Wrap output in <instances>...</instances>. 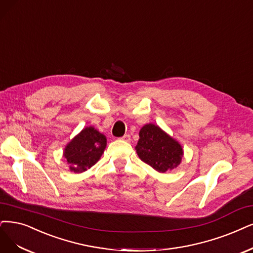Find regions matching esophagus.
Returning a JSON list of instances; mask_svg holds the SVG:
<instances>
[{
    "mask_svg": "<svg viewBox=\"0 0 253 253\" xmlns=\"http://www.w3.org/2000/svg\"><path fill=\"white\" fill-rule=\"evenodd\" d=\"M122 139L125 142H130V135L129 134H125L123 137H122Z\"/></svg>",
    "mask_w": 253,
    "mask_h": 253,
    "instance_id": "esophagus-1",
    "label": "esophagus"
}]
</instances>
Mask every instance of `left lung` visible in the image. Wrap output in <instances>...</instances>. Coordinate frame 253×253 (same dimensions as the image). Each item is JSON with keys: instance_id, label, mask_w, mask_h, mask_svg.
<instances>
[{"instance_id": "obj_1", "label": "left lung", "mask_w": 253, "mask_h": 253, "mask_svg": "<svg viewBox=\"0 0 253 253\" xmlns=\"http://www.w3.org/2000/svg\"><path fill=\"white\" fill-rule=\"evenodd\" d=\"M135 150L144 163L160 173L178 167L183 155L181 145L154 124H147L139 130Z\"/></svg>"}]
</instances>
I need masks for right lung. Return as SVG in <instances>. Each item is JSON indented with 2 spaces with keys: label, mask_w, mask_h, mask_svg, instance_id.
Instances as JSON below:
<instances>
[{
  "label": "right lung",
  "mask_w": 253,
  "mask_h": 253,
  "mask_svg": "<svg viewBox=\"0 0 253 253\" xmlns=\"http://www.w3.org/2000/svg\"><path fill=\"white\" fill-rule=\"evenodd\" d=\"M106 136L89 126L75 136L64 148L63 156L74 173H81L91 168L104 152Z\"/></svg>",
  "instance_id": "right-lung-1"
}]
</instances>
